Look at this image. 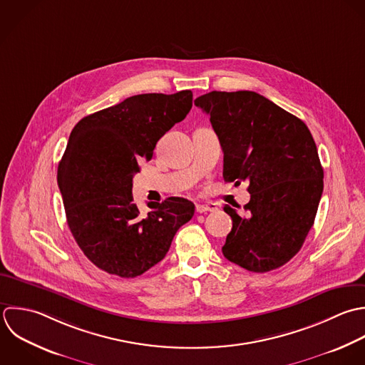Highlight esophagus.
I'll use <instances>...</instances> for the list:
<instances>
[{"mask_svg":"<svg viewBox=\"0 0 365 365\" xmlns=\"http://www.w3.org/2000/svg\"><path fill=\"white\" fill-rule=\"evenodd\" d=\"M217 206L215 203H209V205H197L196 206V212L197 213H207V212H216Z\"/></svg>","mask_w":365,"mask_h":365,"instance_id":"obj_1","label":"esophagus"}]
</instances>
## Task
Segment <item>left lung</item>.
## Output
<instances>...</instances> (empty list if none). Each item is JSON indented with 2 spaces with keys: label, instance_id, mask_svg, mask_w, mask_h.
<instances>
[{
  "label": "left lung",
  "instance_id": "obj_1",
  "mask_svg": "<svg viewBox=\"0 0 365 365\" xmlns=\"http://www.w3.org/2000/svg\"><path fill=\"white\" fill-rule=\"evenodd\" d=\"M195 105L219 138L225 182H249L245 215L223 207L233 220L225 257L255 273L282 267L302 249L323 195L324 172L307 125L253 91H212Z\"/></svg>",
  "mask_w": 365,
  "mask_h": 365
}]
</instances>
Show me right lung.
Here are the masks:
<instances>
[{"label": "right lung", "mask_w": 365, "mask_h": 365, "mask_svg": "<svg viewBox=\"0 0 365 365\" xmlns=\"http://www.w3.org/2000/svg\"><path fill=\"white\" fill-rule=\"evenodd\" d=\"M192 91L142 93L82 118L58 165L69 230L101 270L133 279L158 264L180 226L195 213L183 197L148 203L140 213L132 196L139 163L150 160L158 140L192 108Z\"/></svg>", "instance_id": "1"}]
</instances>
